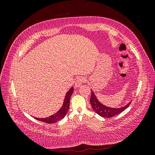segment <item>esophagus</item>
Segmentation results:
<instances>
[{
	"label": "esophagus",
	"mask_w": 155,
	"mask_h": 155,
	"mask_svg": "<svg viewBox=\"0 0 155 155\" xmlns=\"http://www.w3.org/2000/svg\"><path fill=\"white\" fill-rule=\"evenodd\" d=\"M86 80L85 78H79L76 79V81H75V87L78 88L81 85V84H83L84 82H85Z\"/></svg>",
	"instance_id": "34e87169"
}]
</instances>
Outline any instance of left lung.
Here are the masks:
<instances>
[{
  "mask_svg": "<svg viewBox=\"0 0 155 155\" xmlns=\"http://www.w3.org/2000/svg\"><path fill=\"white\" fill-rule=\"evenodd\" d=\"M90 103L92 105V109L94 110L96 113L104 118H111L114 116L118 115L121 112H122L127 108L131 103L129 101L127 104L124 107L120 108H113L104 105L98 100L94 92L91 89V97L90 100Z\"/></svg>",
  "mask_w": 155,
  "mask_h": 155,
  "instance_id": "obj_1",
  "label": "left lung"
}]
</instances>
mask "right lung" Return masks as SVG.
<instances>
[{"label": "right lung", "instance_id": "right-lung-1", "mask_svg": "<svg viewBox=\"0 0 155 155\" xmlns=\"http://www.w3.org/2000/svg\"><path fill=\"white\" fill-rule=\"evenodd\" d=\"M73 92H74V88L73 87H72L69 89V91L67 92L66 95H65L64 99L63 101V104L61 107L60 109L57 112H55V114L51 115L48 117H46V118H36V117H34V118L37 120H39L41 121H43V122H45L47 124L56 123L57 121L62 120L63 118H64V116H66L68 112V108L70 106V99L73 94Z\"/></svg>", "mask_w": 155, "mask_h": 155}]
</instances>
